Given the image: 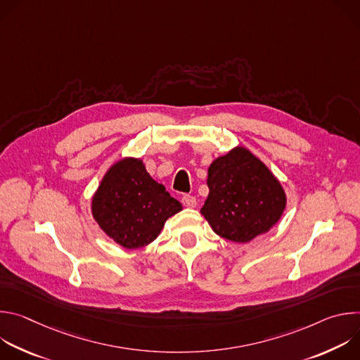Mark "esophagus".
I'll return each instance as SVG.
<instances>
[{"label":"esophagus","mask_w":360,"mask_h":360,"mask_svg":"<svg viewBox=\"0 0 360 360\" xmlns=\"http://www.w3.org/2000/svg\"><path fill=\"white\" fill-rule=\"evenodd\" d=\"M182 203L186 208H195L196 207V198L192 195H184L182 196Z\"/></svg>","instance_id":"34e87169"}]
</instances>
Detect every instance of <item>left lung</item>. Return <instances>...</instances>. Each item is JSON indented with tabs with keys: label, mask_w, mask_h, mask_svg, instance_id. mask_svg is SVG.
<instances>
[{
	"label": "left lung",
	"mask_w": 360,
	"mask_h": 360,
	"mask_svg": "<svg viewBox=\"0 0 360 360\" xmlns=\"http://www.w3.org/2000/svg\"><path fill=\"white\" fill-rule=\"evenodd\" d=\"M207 184L210 195L200 214L217 235L232 242L246 243L266 233L286 207L281 182L243 146L210 165Z\"/></svg>",
	"instance_id": "8db88e82"
}]
</instances>
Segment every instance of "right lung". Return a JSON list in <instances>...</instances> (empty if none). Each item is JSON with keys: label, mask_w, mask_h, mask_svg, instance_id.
<instances>
[{"label": "right lung", "mask_w": 360, "mask_h": 360, "mask_svg": "<svg viewBox=\"0 0 360 360\" xmlns=\"http://www.w3.org/2000/svg\"><path fill=\"white\" fill-rule=\"evenodd\" d=\"M92 217L111 239L127 249H138L161 233L165 222L182 205L153 181L136 158L114 164L92 196Z\"/></svg>", "instance_id": "obj_1"}]
</instances>
